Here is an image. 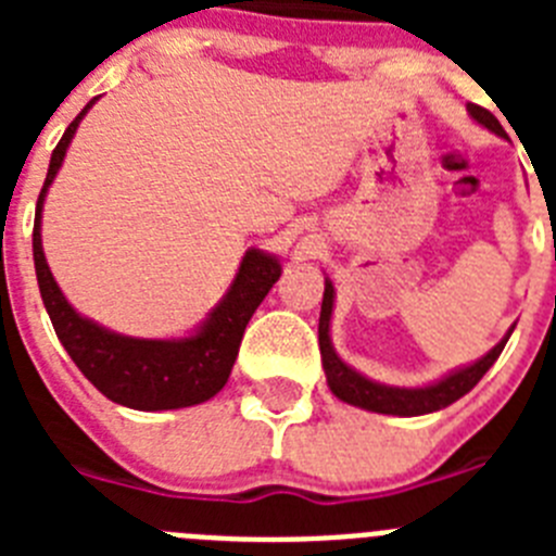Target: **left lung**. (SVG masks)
I'll return each mask as SVG.
<instances>
[{
	"label": "left lung",
	"instance_id": "left-lung-1",
	"mask_svg": "<svg viewBox=\"0 0 556 556\" xmlns=\"http://www.w3.org/2000/svg\"><path fill=\"white\" fill-rule=\"evenodd\" d=\"M470 119L479 122L481 127H488L495 136H507L501 122L495 119L493 113L484 111V108L468 102ZM333 283L331 278H326V292H323V308H320V353H323V370H326L328 390L345 401V404L358 406V409L378 412V415H395V417H417V415H431V412H440L445 406H451L454 401H459L462 395H468L476 384L481 381V376L495 365V358L501 356L504 345H507L509 328L501 342L495 348H490L481 358H476L473 365L456 367V370L445 372L443 378H437L431 384L424 387H392L381 384V381H372L365 372H358L356 367H351L348 362L339 358V353L333 351L331 342V314H333Z\"/></svg>",
	"mask_w": 556,
	"mask_h": 556
}]
</instances>
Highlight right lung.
I'll return each mask as SVG.
<instances>
[{
    "instance_id": "right-lung-1",
    "label": "right lung",
    "mask_w": 556,
    "mask_h": 556,
    "mask_svg": "<svg viewBox=\"0 0 556 556\" xmlns=\"http://www.w3.org/2000/svg\"><path fill=\"white\" fill-rule=\"evenodd\" d=\"M97 97L75 116L66 127L63 139L52 150L47 180L38 194L36 228H33V258H36L38 289H41L43 306L49 320L55 326L61 345L72 356L83 376L97 387L113 404L139 412H166L184 409V406L205 404L217 395L233 370L239 342L244 337L250 317L273 283L281 278V258L250 248L242 255L239 273L223 301L205 314V320L186 337L172 339H144L125 337L111 328L100 326L91 317L77 312L66 301V294L58 287L55 275L49 269L41 244V214L47 191L61 172L66 150L75 139L83 116L91 111Z\"/></svg>"
}]
</instances>
